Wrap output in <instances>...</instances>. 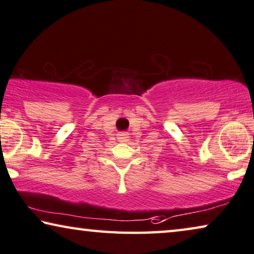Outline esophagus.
<instances>
[{"mask_svg": "<svg viewBox=\"0 0 254 254\" xmlns=\"http://www.w3.org/2000/svg\"><path fill=\"white\" fill-rule=\"evenodd\" d=\"M119 140L121 142H127L128 140V135L127 133H120L119 134Z\"/></svg>", "mask_w": 254, "mask_h": 254, "instance_id": "34e87169", "label": "esophagus"}]
</instances>
